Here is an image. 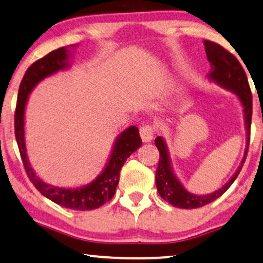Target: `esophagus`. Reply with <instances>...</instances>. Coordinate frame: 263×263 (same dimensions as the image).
<instances>
[{
	"mask_svg": "<svg viewBox=\"0 0 263 263\" xmlns=\"http://www.w3.org/2000/svg\"><path fill=\"white\" fill-rule=\"evenodd\" d=\"M139 136H141V139L143 143H149L152 142L153 136H154V131L151 126H142L139 128Z\"/></svg>",
	"mask_w": 263,
	"mask_h": 263,
	"instance_id": "34e87169",
	"label": "esophagus"
}]
</instances>
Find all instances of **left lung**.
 I'll return each instance as SVG.
<instances>
[{
    "mask_svg": "<svg viewBox=\"0 0 263 263\" xmlns=\"http://www.w3.org/2000/svg\"><path fill=\"white\" fill-rule=\"evenodd\" d=\"M206 55L208 61L210 62L211 69L208 74V79L220 87L233 92L240 102L244 114V126L247 131V145H245L244 156H242L238 168L232 175V177L226 182L217 191L209 193V194H193L188 192L176 176L172 161L170 158L166 141L161 136L155 138V145L160 153L158 168L155 174V183L158 188L159 195L170 202L172 206L179 209H197L201 208L209 202H212L217 198H220L227 189L231 187L232 183L238 177L242 165H244L245 158L248 154L249 142H250V126H251V115H252V97L250 86H249L247 74L244 69L232 53L224 49L222 46L212 41H204Z\"/></svg>",
    "mask_w": 263,
    "mask_h": 263,
    "instance_id": "1",
    "label": "left lung"
}]
</instances>
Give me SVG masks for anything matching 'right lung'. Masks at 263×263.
<instances>
[{"label": "right lung", "mask_w": 263, "mask_h": 263, "mask_svg": "<svg viewBox=\"0 0 263 263\" xmlns=\"http://www.w3.org/2000/svg\"><path fill=\"white\" fill-rule=\"evenodd\" d=\"M78 45H72L70 47H61L55 51L48 53L46 57L39 59L26 70L22 84L19 86L18 101L14 115V128L15 139L18 143L19 152L25 171L28 174L30 181L35 185L36 189L52 200L55 204L72 210H93L110 200L114 197L115 189L119 183V175L125 161L132 153L137 151L142 145L139 137L138 128L136 126H129L116 137L112 144L110 155H109L107 164L101 174L87 184L80 185L75 188H63L57 185L49 184L36 175L34 168L29 161L28 151L25 143V108L28 103L29 95L42 80L48 76L57 74L58 71L66 70L70 68V59L72 53Z\"/></svg>", "instance_id": "right-lung-1"}]
</instances>
